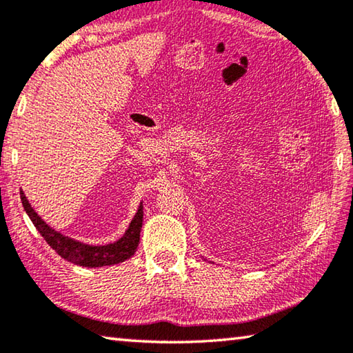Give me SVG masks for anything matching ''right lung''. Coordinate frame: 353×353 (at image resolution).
<instances>
[{
	"label": "right lung",
	"mask_w": 353,
	"mask_h": 353,
	"mask_svg": "<svg viewBox=\"0 0 353 353\" xmlns=\"http://www.w3.org/2000/svg\"><path fill=\"white\" fill-rule=\"evenodd\" d=\"M21 204L28 216L31 218L35 229L40 232V235L45 238V241L56 250V252L73 265L83 266V268H103V266H112L118 265L129 260L130 256L135 254L137 248L140 243V232L143 225V202H140L137 213L134 214L132 221H130L129 227L124 232L121 238L117 241L109 244H101V246H94V244H87L74 238L67 236L52 229L48 225L43 219L39 216V213L34 210L32 205L29 204L26 194L20 190Z\"/></svg>",
	"instance_id": "obj_1"
}]
</instances>
